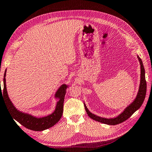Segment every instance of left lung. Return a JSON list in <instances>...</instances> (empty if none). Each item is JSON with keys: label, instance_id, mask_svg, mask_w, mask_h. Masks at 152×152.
Masks as SVG:
<instances>
[{"label": "left lung", "instance_id": "8db88e82", "mask_svg": "<svg viewBox=\"0 0 152 152\" xmlns=\"http://www.w3.org/2000/svg\"><path fill=\"white\" fill-rule=\"evenodd\" d=\"M138 60L140 61V86L139 90H138L137 96H136L134 101L131 103L129 106H127L125 110L121 114H120L117 117L113 118H102L100 116H96L95 114H92L88 110L86 105L84 104V107L86 109V111L92 119L96 121H99L102 124L110 125H114L119 124L121 123H123L125 121H126L127 118H129L132 114L137 110L138 109L140 108L141 106L142 103H143L145 98L146 95V91H147V83L145 80V69L142 64V61L139 57L138 56Z\"/></svg>", "mask_w": 152, "mask_h": 152}]
</instances>
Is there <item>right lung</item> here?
Listing matches in <instances>:
<instances>
[{
	"instance_id": "right-lung-1",
	"label": "right lung",
	"mask_w": 152,
	"mask_h": 152,
	"mask_svg": "<svg viewBox=\"0 0 152 152\" xmlns=\"http://www.w3.org/2000/svg\"><path fill=\"white\" fill-rule=\"evenodd\" d=\"M5 75L6 70L5 74H4L3 90H1V87H0V97L1 96H4L3 97V100L5 101L7 108L9 109V111L12 114V118L17 121L19 124L23 125L26 128L31 129V130L34 131H43L45 129L50 128L60 121L63 114L64 101L66 90L68 87L67 85H61L60 88L57 91L56 95H55L56 98L59 99V101L57 102L56 107L54 113L47 116H44V117L42 118H37L36 116L31 115V114L20 112L14 106L13 103L9 98L7 91Z\"/></svg>"
}]
</instances>
